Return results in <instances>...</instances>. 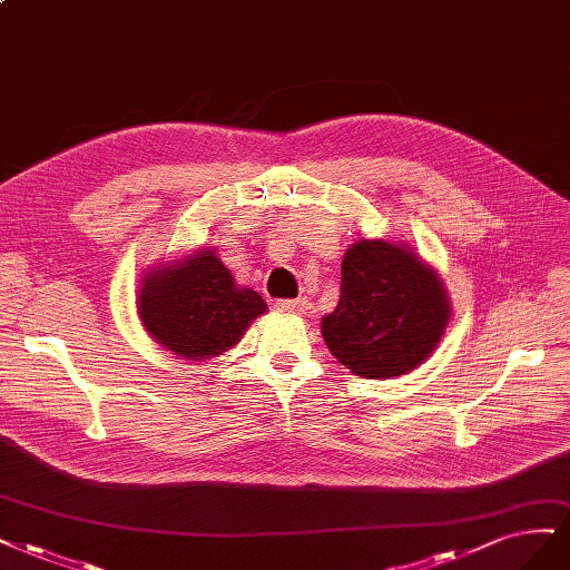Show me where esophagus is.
<instances>
[{"instance_id": "1", "label": "esophagus", "mask_w": 570, "mask_h": 570, "mask_svg": "<svg viewBox=\"0 0 570 570\" xmlns=\"http://www.w3.org/2000/svg\"><path fill=\"white\" fill-rule=\"evenodd\" d=\"M276 306L281 311H306V308H311V302L306 297H299V299H278Z\"/></svg>"}]
</instances>
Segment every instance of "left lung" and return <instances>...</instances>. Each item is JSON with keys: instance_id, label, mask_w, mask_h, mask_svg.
Wrapping results in <instances>:
<instances>
[{"instance_id": "left-lung-1", "label": "left lung", "mask_w": 570, "mask_h": 570, "mask_svg": "<svg viewBox=\"0 0 570 570\" xmlns=\"http://www.w3.org/2000/svg\"><path fill=\"white\" fill-rule=\"evenodd\" d=\"M448 318L443 283L415 252L358 240L344 254L340 302L323 318V337L353 375L399 377L426 361Z\"/></svg>"}]
</instances>
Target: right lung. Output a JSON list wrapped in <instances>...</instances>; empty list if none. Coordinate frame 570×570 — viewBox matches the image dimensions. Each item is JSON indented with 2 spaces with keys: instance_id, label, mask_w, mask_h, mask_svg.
I'll return each mask as SVG.
<instances>
[{
  "instance_id": "right-lung-1",
  "label": "right lung",
  "mask_w": 570,
  "mask_h": 570,
  "mask_svg": "<svg viewBox=\"0 0 570 570\" xmlns=\"http://www.w3.org/2000/svg\"><path fill=\"white\" fill-rule=\"evenodd\" d=\"M266 302L235 287L230 271L212 252L150 273L139 294V316L153 340L176 356L203 361L238 344Z\"/></svg>"
}]
</instances>
